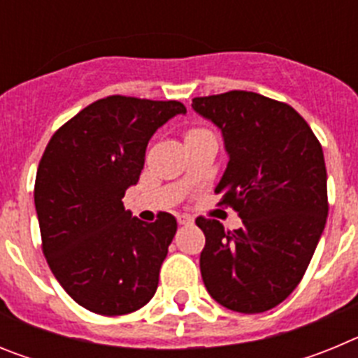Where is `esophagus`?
Segmentation results:
<instances>
[{
    "instance_id": "1",
    "label": "esophagus",
    "mask_w": 358,
    "mask_h": 358,
    "mask_svg": "<svg viewBox=\"0 0 358 358\" xmlns=\"http://www.w3.org/2000/svg\"><path fill=\"white\" fill-rule=\"evenodd\" d=\"M177 222L181 224V226H189V224H194V218L189 217V215H179Z\"/></svg>"
}]
</instances>
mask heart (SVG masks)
<instances>
[{
  "instance_id": "heart-1",
  "label": "heart",
  "mask_w": 358,
  "mask_h": 358,
  "mask_svg": "<svg viewBox=\"0 0 358 358\" xmlns=\"http://www.w3.org/2000/svg\"><path fill=\"white\" fill-rule=\"evenodd\" d=\"M204 134H210V132L204 131V129H192V131L188 132V136H186V140H192V138H199V136H204Z\"/></svg>"
}]
</instances>
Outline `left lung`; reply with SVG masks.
Instances as JSON below:
<instances>
[{
  "label": "left lung",
  "mask_w": 358,
  "mask_h": 358,
  "mask_svg": "<svg viewBox=\"0 0 358 358\" xmlns=\"http://www.w3.org/2000/svg\"><path fill=\"white\" fill-rule=\"evenodd\" d=\"M192 107L222 131L229 161L215 192L242 218L235 231L195 220L206 236L202 281L226 308L260 314L292 294L327 224L322 147L296 109L264 94L229 91Z\"/></svg>",
  "instance_id": "obj_1"
}]
</instances>
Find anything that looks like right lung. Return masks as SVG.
<instances>
[{
    "mask_svg": "<svg viewBox=\"0 0 358 358\" xmlns=\"http://www.w3.org/2000/svg\"><path fill=\"white\" fill-rule=\"evenodd\" d=\"M185 113L176 100L113 94L46 145L34 189L43 252L62 289L90 312L131 314L156 294L177 220L163 211L143 222L122 199L140 179L154 132Z\"/></svg>",
    "mask_w": 358,
    "mask_h": 358,
    "instance_id": "obj_1",
    "label": "right lung"
}]
</instances>
